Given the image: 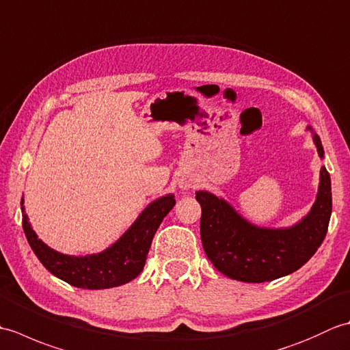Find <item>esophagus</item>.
<instances>
[{"label":"esophagus","instance_id":"34e87169","mask_svg":"<svg viewBox=\"0 0 350 350\" xmlns=\"http://www.w3.org/2000/svg\"><path fill=\"white\" fill-rule=\"evenodd\" d=\"M180 187H182V188H185V189H187V188H188V185H185V183H182V185H180Z\"/></svg>","mask_w":350,"mask_h":350}]
</instances>
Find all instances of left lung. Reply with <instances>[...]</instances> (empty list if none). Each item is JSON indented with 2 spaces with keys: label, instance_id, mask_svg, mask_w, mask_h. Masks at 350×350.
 Listing matches in <instances>:
<instances>
[{
  "label": "left lung",
  "instance_id": "8db88e82",
  "mask_svg": "<svg viewBox=\"0 0 350 350\" xmlns=\"http://www.w3.org/2000/svg\"><path fill=\"white\" fill-rule=\"evenodd\" d=\"M313 139L323 158L322 141L314 132ZM196 198L202 206L200 234L207 258L228 278L243 282L272 281L298 271L322 245L332 212L331 177L325 167L310 213L290 228L252 226L211 192L198 191Z\"/></svg>",
  "mask_w": 350,
  "mask_h": 350
}]
</instances>
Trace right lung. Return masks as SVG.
I'll list each match as a JSON object with an SVG mask.
<instances>
[{
    "instance_id": "1",
    "label": "right lung",
    "mask_w": 350,
    "mask_h": 350,
    "mask_svg": "<svg viewBox=\"0 0 350 350\" xmlns=\"http://www.w3.org/2000/svg\"><path fill=\"white\" fill-rule=\"evenodd\" d=\"M22 204L24 200L21 202ZM174 204V196L154 200L113 247L99 254L84 257L66 256L44 245L29 226L24 206H22V227L29 247L52 275L79 288H109L126 284L137 278L143 271L156 230Z\"/></svg>"
}]
</instances>
